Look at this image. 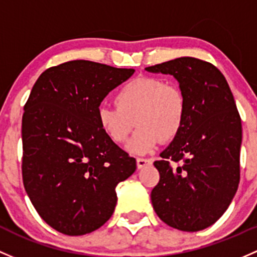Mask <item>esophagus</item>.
Listing matches in <instances>:
<instances>
[{"instance_id":"1","label":"esophagus","mask_w":257,"mask_h":257,"mask_svg":"<svg viewBox=\"0 0 257 257\" xmlns=\"http://www.w3.org/2000/svg\"><path fill=\"white\" fill-rule=\"evenodd\" d=\"M136 163L137 168H144L146 167L147 165H151V163H152V160H148V158H137Z\"/></svg>"}]
</instances>
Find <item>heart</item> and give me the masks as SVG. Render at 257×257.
I'll return each instance as SVG.
<instances>
[{
    "label": "heart",
    "instance_id": "obj_1",
    "mask_svg": "<svg viewBox=\"0 0 257 257\" xmlns=\"http://www.w3.org/2000/svg\"><path fill=\"white\" fill-rule=\"evenodd\" d=\"M115 104L117 109L97 107V126L107 139L121 145L127 141L136 122L140 127L127 146L136 155L151 152L161 141L176 139L186 120L183 91L157 78L132 79L115 95Z\"/></svg>",
    "mask_w": 257,
    "mask_h": 257
}]
</instances>
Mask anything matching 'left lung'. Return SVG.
<instances>
[{
	"instance_id": "1",
	"label": "left lung",
	"mask_w": 257,
	"mask_h": 257,
	"mask_svg": "<svg viewBox=\"0 0 257 257\" xmlns=\"http://www.w3.org/2000/svg\"><path fill=\"white\" fill-rule=\"evenodd\" d=\"M146 70L173 75L187 100L183 127L153 163L160 172L153 209L174 229L199 231L225 213L239 187L241 118L226 79L210 63L182 57Z\"/></svg>"
}]
</instances>
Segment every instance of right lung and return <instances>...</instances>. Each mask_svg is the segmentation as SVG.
<instances>
[{
  "label": "right lung",
  "mask_w": 257,
  "mask_h": 257,
  "mask_svg": "<svg viewBox=\"0 0 257 257\" xmlns=\"http://www.w3.org/2000/svg\"><path fill=\"white\" fill-rule=\"evenodd\" d=\"M134 69L71 60L41 74L22 117V177L41 218L78 236L104 225L115 210V188L136 160L107 139L96 111Z\"/></svg>",
  "instance_id": "1"
}]
</instances>
